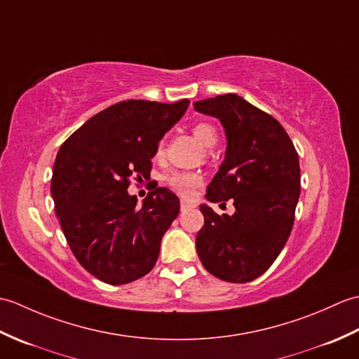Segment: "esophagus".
Here are the masks:
<instances>
[{
    "label": "esophagus",
    "mask_w": 359,
    "mask_h": 359,
    "mask_svg": "<svg viewBox=\"0 0 359 359\" xmlns=\"http://www.w3.org/2000/svg\"><path fill=\"white\" fill-rule=\"evenodd\" d=\"M194 207H196V205H194L193 202L185 201V199H182V201H180V210H182V211L189 210V208H194Z\"/></svg>",
    "instance_id": "34e87169"
}]
</instances>
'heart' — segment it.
Listing matches in <instances>:
<instances>
[{"label": "heart", "mask_w": 359, "mask_h": 359, "mask_svg": "<svg viewBox=\"0 0 359 359\" xmlns=\"http://www.w3.org/2000/svg\"><path fill=\"white\" fill-rule=\"evenodd\" d=\"M193 135L196 137L202 147L211 148L215 147L217 142V133L212 125L207 123V121H199L193 126ZM163 152V142L158 144L157 156H162ZM166 182L174 191H177L182 196L191 194L194 188L202 184V175L194 171H174L166 175Z\"/></svg>", "instance_id": "1"}]
</instances>
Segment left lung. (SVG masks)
Wrapping results in <instances>:
<instances>
[{"label": "left lung", "instance_id": "8db88e82", "mask_svg": "<svg viewBox=\"0 0 359 359\" xmlns=\"http://www.w3.org/2000/svg\"><path fill=\"white\" fill-rule=\"evenodd\" d=\"M194 109L219 118L226 135L225 158L205 197L215 203L233 199L236 208L233 216H219L201 205L205 224L197 255L212 276L243 284L270 269L292 233L299 157L279 121L239 95L207 98Z\"/></svg>", "mask_w": 359, "mask_h": 359}]
</instances>
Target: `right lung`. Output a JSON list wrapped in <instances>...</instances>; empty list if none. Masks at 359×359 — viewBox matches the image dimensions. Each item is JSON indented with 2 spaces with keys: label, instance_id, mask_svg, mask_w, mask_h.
Segmentation results:
<instances>
[{
  "label": "right lung",
  "instance_id": "1",
  "mask_svg": "<svg viewBox=\"0 0 359 359\" xmlns=\"http://www.w3.org/2000/svg\"><path fill=\"white\" fill-rule=\"evenodd\" d=\"M189 104L126 100L90 117L60 148L50 182L55 215L74 256L111 285L140 279L156 265L180 202L156 188L137 207L129 179L148 177L158 142Z\"/></svg>",
  "mask_w": 359,
  "mask_h": 359
}]
</instances>
